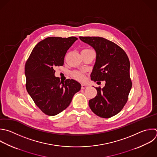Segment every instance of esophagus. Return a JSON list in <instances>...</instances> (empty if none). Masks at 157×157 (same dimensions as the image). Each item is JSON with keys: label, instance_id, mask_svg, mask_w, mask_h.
I'll list each match as a JSON object with an SVG mask.
<instances>
[{"label": "esophagus", "instance_id": "esophagus-1", "mask_svg": "<svg viewBox=\"0 0 157 157\" xmlns=\"http://www.w3.org/2000/svg\"><path fill=\"white\" fill-rule=\"evenodd\" d=\"M87 85H85V84H82V86H81V88H82V89H85V88H87Z\"/></svg>", "mask_w": 157, "mask_h": 157}]
</instances>
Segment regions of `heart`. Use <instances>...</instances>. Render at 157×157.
Instances as JSON below:
<instances>
[{
  "label": "heart",
  "instance_id": "1",
  "mask_svg": "<svg viewBox=\"0 0 157 157\" xmlns=\"http://www.w3.org/2000/svg\"><path fill=\"white\" fill-rule=\"evenodd\" d=\"M83 50H89V49H85ZM73 77L78 81H84L85 79V75L83 72L81 71H74L73 73Z\"/></svg>",
  "mask_w": 157,
  "mask_h": 157
}]
</instances>
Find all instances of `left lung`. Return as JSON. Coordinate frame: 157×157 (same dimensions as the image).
I'll use <instances>...</instances> for the list:
<instances>
[{"label":"left lung","instance_id":"obj_1","mask_svg":"<svg viewBox=\"0 0 157 157\" xmlns=\"http://www.w3.org/2000/svg\"><path fill=\"white\" fill-rule=\"evenodd\" d=\"M79 37L82 41L93 47L96 52L91 80L105 82L103 88L96 87L98 95L89 101V106L100 117H112L123 109L128 99L132 86L129 58L120 47L106 39Z\"/></svg>","mask_w":157,"mask_h":157}]
</instances>
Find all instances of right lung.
Returning <instances> with one entry per match:
<instances>
[{
    "label": "right lung",
    "mask_w": 157,
    "mask_h": 157,
    "mask_svg": "<svg viewBox=\"0 0 157 157\" xmlns=\"http://www.w3.org/2000/svg\"><path fill=\"white\" fill-rule=\"evenodd\" d=\"M77 39L47 37L36 45L26 63L27 91L46 115L53 116L63 112L81 89V85L73 79L64 82L55 76V68L64 65L66 53Z\"/></svg>",
    "instance_id": "right-lung-1"
}]
</instances>
